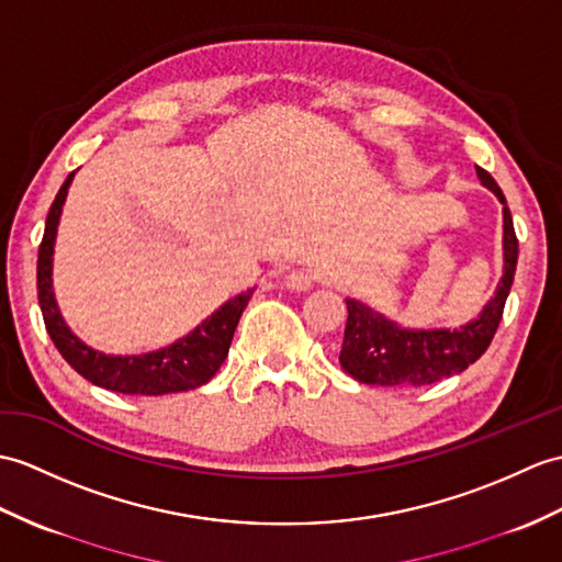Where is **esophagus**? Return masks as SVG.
Instances as JSON below:
<instances>
[{
    "label": "esophagus",
    "mask_w": 562,
    "mask_h": 562,
    "mask_svg": "<svg viewBox=\"0 0 562 562\" xmlns=\"http://www.w3.org/2000/svg\"><path fill=\"white\" fill-rule=\"evenodd\" d=\"M284 284H286V290H292V292H306V290H311L313 286V276L308 270H292V272H286V278H284Z\"/></svg>",
    "instance_id": "1"
}]
</instances>
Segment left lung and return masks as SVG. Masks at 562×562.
Returning a JSON list of instances; mask_svg holds the SVG:
<instances>
[{
  "label": "left lung",
  "instance_id": "obj_1",
  "mask_svg": "<svg viewBox=\"0 0 562 562\" xmlns=\"http://www.w3.org/2000/svg\"><path fill=\"white\" fill-rule=\"evenodd\" d=\"M481 184L491 189L503 203V278L491 302L460 328L440 330H409L400 328L395 321L371 306L347 299V328L340 349L342 369L367 385H430L442 378L462 373L488 349L498 330L503 308L510 294L517 270L519 246L513 227L510 207L505 203L501 187L486 169L476 167Z\"/></svg>",
  "mask_w": 562,
  "mask_h": 562
}]
</instances>
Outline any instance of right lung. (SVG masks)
Instances as JSON below:
<instances>
[{"label":"right lung","instance_id":"obj_1","mask_svg":"<svg viewBox=\"0 0 562 562\" xmlns=\"http://www.w3.org/2000/svg\"><path fill=\"white\" fill-rule=\"evenodd\" d=\"M74 175L76 172L67 177L55 195V203L47 213L41 251H37V302H41L45 328L52 342L76 373H81L86 381L98 387L112 390V393L167 395L187 393V390L205 385L217 373L222 361L227 359L234 330H237V323L256 286L229 299L199 328L165 349L138 357H110L90 349L64 323L55 302V292H52V254H55L61 205L67 201Z\"/></svg>","mask_w":562,"mask_h":562}]
</instances>
